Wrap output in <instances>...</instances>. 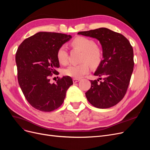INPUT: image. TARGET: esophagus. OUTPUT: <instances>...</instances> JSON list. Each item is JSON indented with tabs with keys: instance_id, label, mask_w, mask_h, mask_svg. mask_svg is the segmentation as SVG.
<instances>
[{
	"instance_id": "34e87169",
	"label": "esophagus",
	"mask_w": 150,
	"mask_h": 150,
	"mask_svg": "<svg viewBox=\"0 0 150 150\" xmlns=\"http://www.w3.org/2000/svg\"><path fill=\"white\" fill-rule=\"evenodd\" d=\"M72 81H73V83H76L79 82V81H80L79 79H76V78H74L73 79H72Z\"/></svg>"
}]
</instances>
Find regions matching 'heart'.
<instances>
[{"label":"heart","instance_id":"heart-1","mask_svg":"<svg viewBox=\"0 0 150 150\" xmlns=\"http://www.w3.org/2000/svg\"><path fill=\"white\" fill-rule=\"evenodd\" d=\"M72 47L83 51L81 62L79 64L71 65L63 70V74L76 79L81 78L89 72V63L93 67H97L101 64L103 57V51L100 47L96 46L93 40L88 38H76L72 41ZM58 61L62 64H66L67 62L68 52L66 45L61 46L57 51Z\"/></svg>","mask_w":150,"mask_h":150}]
</instances>
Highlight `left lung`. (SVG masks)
Listing matches in <instances>:
<instances>
[{
	"label": "left lung",
	"mask_w": 150,
	"mask_h": 150,
	"mask_svg": "<svg viewBox=\"0 0 150 150\" xmlns=\"http://www.w3.org/2000/svg\"><path fill=\"white\" fill-rule=\"evenodd\" d=\"M78 34L97 39L103 48L104 59L94 74L103 80H90L86 98L98 108L115 106L124 98L129 84L134 67L133 47L123 35L107 28Z\"/></svg>",
	"instance_id": "left-lung-1"
}]
</instances>
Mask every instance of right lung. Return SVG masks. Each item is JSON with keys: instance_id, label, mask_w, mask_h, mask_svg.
<instances>
[{"instance_id": "obj_1", "label": "right lung", "mask_w": 150, "mask_h": 150, "mask_svg": "<svg viewBox=\"0 0 150 150\" xmlns=\"http://www.w3.org/2000/svg\"><path fill=\"white\" fill-rule=\"evenodd\" d=\"M71 38L64 34L39 32L25 39L17 49L18 82L27 101L36 110L51 112L59 108L73 84L67 76L50 83L53 74H59L57 49Z\"/></svg>"}]
</instances>
